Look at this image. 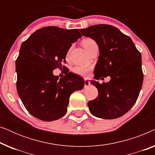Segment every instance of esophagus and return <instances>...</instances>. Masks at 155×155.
I'll return each mask as SVG.
<instances>
[{"instance_id": "34e87169", "label": "esophagus", "mask_w": 155, "mask_h": 155, "mask_svg": "<svg viewBox=\"0 0 155 155\" xmlns=\"http://www.w3.org/2000/svg\"><path fill=\"white\" fill-rule=\"evenodd\" d=\"M90 82L87 80H84V87H87L90 86Z\"/></svg>"}]
</instances>
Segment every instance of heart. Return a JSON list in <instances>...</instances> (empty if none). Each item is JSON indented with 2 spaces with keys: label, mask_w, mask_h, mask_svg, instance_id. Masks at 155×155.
<instances>
[{
  "label": "heart",
  "mask_w": 155,
  "mask_h": 155,
  "mask_svg": "<svg viewBox=\"0 0 155 155\" xmlns=\"http://www.w3.org/2000/svg\"><path fill=\"white\" fill-rule=\"evenodd\" d=\"M94 43H95V41L93 39H90V38H87V39L82 40V46L85 48L87 51L90 48L91 45ZM91 70H92V67L89 66V65H76L73 68V72L76 75L86 78L90 75V72L91 71Z\"/></svg>",
  "instance_id": "heart-1"
}]
</instances>
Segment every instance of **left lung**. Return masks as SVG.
<instances>
[{
    "label": "left lung",
    "instance_id": "1",
    "mask_svg": "<svg viewBox=\"0 0 155 155\" xmlns=\"http://www.w3.org/2000/svg\"><path fill=\"white\" fill-rule=\"evenodd\" d=\"M80 31L98 44L99 56L94 68L95 79L111 78L109 82L101 84L91 81L99 94L89 101V109L98 118L120 117L136 102L143 85L140 52L128 36L112 25H96Z\"/></svg>",
    "mask_w": 155,
    "mask_h": 155
}]
</instances>
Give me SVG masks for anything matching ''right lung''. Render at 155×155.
<instances>
[{
  "label": "right lung",
  "mask_w": 155,
  "mask_h": 155,
  "mask_svg": "<svg viewBox=\"0 0 155 155\" xmlns=\"http://www.w3.org/2000/svg\"><path fill=\"white\" fill-rule=\"evenodd\" d=\"M81 37L78 29L49 26L22 42L15 61L17 91L26 109L38 119L63 117L72 93L84 87V80L69 71L60 79L53 74L56 68H65L62 63H66L69 48Z\"/></svg>",
  "instance_id": "1"
}]
</instances>
